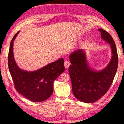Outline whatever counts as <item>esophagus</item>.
<instances>
[{"instance_id":"34e87169","label":"esophagus","mask_w":124,"mask_h":124,"mask_svg":"<svg viewBox=\"0 0 124 124\" xmlns=\"http://www.w3.org/2000/svg\"><path fill=\"white\" fill-rule=\"evenodd\" d=\"M64 67L66 68H68L69 67H70V62L68 61H65L64 63Z\"/></svg>"}]
</instances>
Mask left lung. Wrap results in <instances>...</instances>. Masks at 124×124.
Wrapping results in <instances>:
<instances>
[{
  "mask_svg": "<svg viewBox=\"0 0 124 124\" xmlns=\"http://www.w3.org/2000/svg\"><path fill=\"white\" fill-rule=\"evenodd\" d=\"M98 31L102 38L110 44L112 52L110 61L104 70H92L87 64L83 50H75L70 56L72 64L68 70L73 93L80 101L85 103L96 102L105 95L112 85L118 66V56L113 38L104 29L100 28Z\"/></svg>",
  "mask_w": 124,
  "mask_h": 124,
  "instance_id": "left-lung-1",
  "label": "left lung"
}]
</instances>
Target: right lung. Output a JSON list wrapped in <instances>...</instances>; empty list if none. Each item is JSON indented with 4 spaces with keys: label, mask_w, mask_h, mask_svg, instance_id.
I'll return each instance as SVG.
<instances>
[{
    "label": "right lung",
    "mask_w": 124,
    "mask_h": 124,
    "mask_svg": "<svg viewBox=\"0 0 124 124\" xmlns=\"http://www.w3.org/2000/svg\"><path fill=\"white\" fill-rule=\"evenodd\" d=\"M18 33L11 41L8 54V67L15 87L18 93L30 101H44L52 95L54 80L64 71V60L60 58L33 72L21 70L15 61L13 54L14 41Z\"/></svg>",
    "instance_id": "right-lung-1"
}]
</instances>
